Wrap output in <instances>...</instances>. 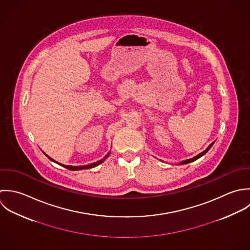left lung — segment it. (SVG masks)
<instances>
[{
	"label": "left lung",
	"mask_w": 250,
	"mask_h": 250,
	"mask_svg": "<svg viewBox=\"0 0 250 250\" xmlns=\"http://www.w3.org/2000/svg\"><path fill=\"white\" fill-rule=\"evenodd\" d=\"M213 143L214 142H212L206 150H204V151H202L201 153H199V154H197L196 156H194V157H192V158H190V159H187V160H184V161H182V162H180V165H182V164H188V163H189V162H193V161H195L196 159H198V158H200L201 156H203L205 153H207V151L208 150H209L211 147H212V145H213Z\"/></svg>",
	"instance_id": "left-lung-1"
}]
</instances>
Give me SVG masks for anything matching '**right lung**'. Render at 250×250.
<instances>
[{
    "instance_id": "right-lung-1",
    "label": "right lung",
    "mask_w": 250,
    "mask_h": 250,
    "mask_svg": "<svg viewBox=\"0 0 250 250\" xmlns=\"http://www.w3.org/2000/svg\"><path fill=\"white\" fill-rule=\"evenodd\" d=\"M44 154L50 159L51 161H53V162H56V163H58L59 165H61V166H62V167H64V168H66V169H68V170H71V171H78V170H83V169H89V168H94V167H96V166H98V165H100V163H102L108 156H109V154H110V151L102 158V159H100L99 161H97V162H94V163H91V164H88V165H82V166H71V165H64V164H62V163H59V162H57L56 160H54L53 158H51L50 156H48L45 152H44Z\"/></svg>"
}]
</instances>
